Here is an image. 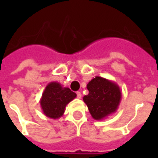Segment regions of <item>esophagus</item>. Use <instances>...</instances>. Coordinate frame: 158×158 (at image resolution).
<instances>
[{
  "instance_id": "34e87169",
  "label": "esophagus",
  "mask_w": 158,
  "mask_h": 158,
  "mask_svg": "<svg viewBox=\"0 0 158 158\" xmlns=\"http://www.w3.org/2000/svg\"><path fill=\"white\" fill-rule=\"evenodd\" d=\"M76 94H77V98H81L82 94H81V93H80V92H77Z\"/></svg>"
}]
</instances>
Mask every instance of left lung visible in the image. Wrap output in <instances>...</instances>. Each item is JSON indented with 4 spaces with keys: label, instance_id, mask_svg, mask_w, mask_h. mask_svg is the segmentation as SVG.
Wrapping results in <instances>:
<instances>
[{
    "label": "left lung",
    "instance_id": "1",
    "mask_svg": "<svg viewBox=\"0 0 158 158\" xmlns=\"http://www.w3.org/2000/svg\"><path fill=\"white\" fill-rule=\"evenodd\" d=\"M89 94L84 97L92 117L102 120L115 113L121 100V91L115 82L96 76L87 84Z\"/></svg>",
    "mask_w": 158,
    "mask_h": 158
}]
</instances>
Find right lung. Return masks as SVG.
I'll use <instances>...</instances> for the list:
<instances>
[{"instance_id": "1", "label": "right lung", "mask_w": 158, "mask_h": 158, "mask_svg": "<svg viewBox=\"0 0 158 158\" xmlns=\"http://www.w3.org/2000/svg\"><path fill=\"white\" fill-rule=\"evenodd\" d=\"M76 94L58 82H51L46 86L40 99L43 114L51 119H59L63 115L67 104L76 98Z\"/></svg>"}]
</instances>
